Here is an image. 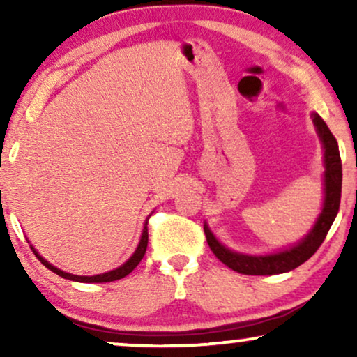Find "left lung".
Returning <instances> with one entry per match:
<instances>
[{
	"instance_id": "8db88e82",
	"label": "left lung",
	"mask_w": 357,
	"mask_h": 357,
	"mask_svg": "<svg viewBox=\"0 0 357 357\" xmlns=\"http://www.w3.org/2000/svg\"><path fill=\"white\" fill-rule=\"evenodd\" d=\"M317 133L320 136L321 144H324V160H325V174H324V185H325V199L324 209H321L319 219L312 231L302 238V241L294 247L284 248V250L270 253V255H243L229 250L222 243H219L213 232L209 231L208 224L204 222V236H206L208 245L211 248L214 255L221 260L224 265L231 270L242 273V275H280L294 270L301 266L302 263L309 260L314 253L319 250L321 242L325 241L331 224H333L336 214L340 209L341 199V182H343V170H341V158L338 143L335 136L321 116L319 114H312Z\"/></svg>"
}]
</instances>
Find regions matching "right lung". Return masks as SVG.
Returning a JSON list of instances; mask_svg holds the SVG:
<instances>
[{"instance_id": "right-lung-1", "label": "right lung", "mask_w": 357, "mask_h": 357, "mask_svg": "<svg viewBox=\"0 0 357 357\" xmlns=\"http://www.w3.org/2000/svg\"><path fill=\"white\" fill-rule=\"evenodd\" d=\"M32 248V252L36 253V257L38 260L42 261V265H45L48 270H52L53 273H56L58 276L65 278V280H71V281H77V282H110V281H116V280H121V278H125L126 275H130L131 271L135 270L136 266L139 265V261L143 260L144 253H146V248H148V221L144 222V227H143V234H141V238H139V243L138 247H136V250L133 255L128 258V261H125L123 265L115 268V270L112 271H107V273H102V275H96V276H77V275H71V273H66V271H61L58 270L56 266H53L48 263L45 258H42L38 255L36 248Z\"/></svg>"}]
</instances>
